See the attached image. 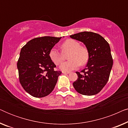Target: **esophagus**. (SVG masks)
Masks as SVG:
<instances>
[{"instance_id": "1", "label": "esophagus", "mask_w": 128, "mask_h": 128, "mask_svg": "<svg viewBox=\"0 0 128 128\" xmlns=\"http://www.w3.org/2000/svg\"><path fill=\"white\" fill-rule=\"evenodd\" d=\"M62 73H64V74H69V73H70L69 72H65V71H63Z\"/></svg>"}]
</instances>
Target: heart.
Segmentation results:
<instances>
[{
    "label": "heart",
    "instance_id": "1",
    "mask_svg": "<svg viewBox=\"0 0 128 128\" xmlns=\"http://www.w3.org/2000/svg\"><path fill=\"white\" fill-rule=\"evenodd\" d=\"M61 51L55 48H52L49 53L50 60L56 65L60 64L68 55L69 60L63 63L60 69L64 71H69L78 68L80 65H84L88 62L89 52L84 46L80 45L78 41L73 39H68L60 45Z\"/></svg>",
    "mask_w": 128,
    "mask_h": 128
}]
</instances>
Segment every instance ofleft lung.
<instances>
[{
  "mask_svg": "<svg viewBox=\"0 0 128 128\" xmlns=\"http://www.w3.org/2000/svg\"><path fill=\"white\" fill-rule=\"evenodd\" d=\"M73 39L84 43L89 52L86 68L80 72L73 82L74 88L78 93L92 96L98 93L109 79L113 59L108 42L97 33L84 31L70 36Z\"/></svg>",
  "mask_w": 128,
  "mask_h": 128,
  "instance_id": "8db88e82",
  "label": "left lung"
}]
</instances>
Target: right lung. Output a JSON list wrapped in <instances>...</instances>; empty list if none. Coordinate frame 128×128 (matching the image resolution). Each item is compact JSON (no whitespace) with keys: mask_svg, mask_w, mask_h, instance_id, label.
<instances>
[{"mask_svg":"<svg viewBox=\"0 0 128 128\" xmlns=\"http://www.w3.org/2000/svg\"><path fill=\"white\" fill-rule=\"evenodd\" d=\"M61 38L45 36L34 38L21 50L17 64L19 81L24 90L33 97H45L55 88L62 72L54 69L56 65L49 53Z\"/></svg>","mask_w":128,"mask_h":128,"instance_id":"obj_1","label":"right lung"}]
</instances>
